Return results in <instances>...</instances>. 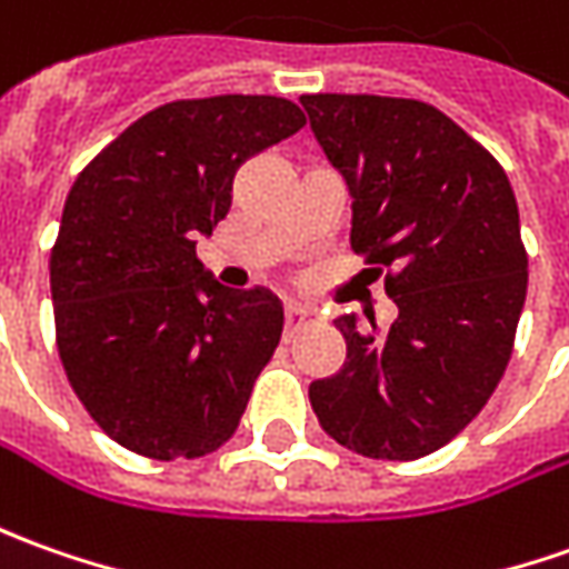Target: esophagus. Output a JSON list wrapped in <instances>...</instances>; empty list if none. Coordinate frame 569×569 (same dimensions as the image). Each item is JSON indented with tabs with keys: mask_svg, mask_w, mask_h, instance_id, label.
<instances>
[{
	"mask_svg": "<svg viewBox=\"0 0 569 569\" xmlns=\"http://www.w3.org/2000/svg\"><path fill=\"white\" fill-rule=\"evenodd\" d=\"M315 320V311L311 308H301V305H286V333L299 330L305 323Z\"/></svg>",
	"mask_w": 569,
	"mask_h": 569,
	"instance_id": "34e87169",
	"label": "esophagus"
}]
</instances>
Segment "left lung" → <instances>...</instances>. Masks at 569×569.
Listing matches in <instances>:
<instances>
[{
	"mask_svg": "<svg viewBox=\"0 0 569 569\" xmlns=\"http://www.w3.org/2000/svg\"><path fill=\"white\" fill-rule=\"evenodd\" d=\"M351 192V249L398 320H333L346 365L308 389L320 427L377 461H417L486 408L511 361L529 258L511 180L439 108L392 96H301Z\"/></svg>",
	"mask_w": 569,
	"mask_h": 569,
	"instance_id": "8db88e82",
	"label": "left lung"
}]
</instances>
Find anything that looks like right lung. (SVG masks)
Segmentation results:
<instances>
[{
	"label": "right lung",
	"instance_id": "add662e5",
	"mask_svg": "<svg viewBox=\"0 0 569 569\" xmlns=\"http://www.w3.org/2000/svg\"><path fill=\"white\" fill-rule=\"evenodd\" d=\"M301 127L280 96L177 99L77 173L49 258L58 358L118 446L202 458L239 427L283 308L220 286L196 239L227 218L236 171Z\"/></svg>",
	"mask_w": 569,
	"mask_h": 569
}]
</instances>
